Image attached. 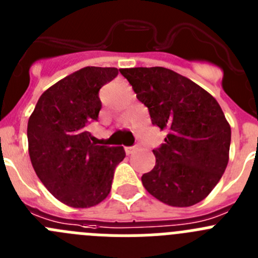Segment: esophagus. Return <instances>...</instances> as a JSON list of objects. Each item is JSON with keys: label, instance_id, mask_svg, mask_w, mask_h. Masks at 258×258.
Returning <instances> with one entry per match:
<instances>
[{"label": "esophagus", "instance_id": "esophagus-1", "mask_svg": "<svg viewBox=\"0 0 258 258\" xmlns=\"http://www.w3.org/2000/svg\"><path fill=\"white\" fill-rule=\"evenodd\" d=\"M139 150V146L136 145V146H131V147H125V152H126V155H132L133 152H136V151Z\"/></svg>", "mask_w": 258, "mask_h": 258}]
</instances>
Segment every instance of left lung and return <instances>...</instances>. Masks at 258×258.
Segmentation results:
<instances>
[{
    "label": "left lung",
    "instance_id": "1",
    "mask_svg": "<svg viewBox=\"0 0 258 258\" xmlns=\"http://www.w3.org/2000/svg\"><path fill=\"white\" fill-rule=\"evenodd\" d=\"M151 121L166 132L153 150L156 165L143 174L147 192L169 206L188 207L211 193L229 161L231 131L220 105L207 91L172 70L120 69Z\"/></svg>",
    "mask_w": 258,
    "mask_h": 258
}]
</instances>
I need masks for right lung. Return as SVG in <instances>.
<instances>
[{"mask_svg": "<svg viewBox=\"0 0 258 258\" xmlns=\"http://www.w3.org/2000/svg\"><path fill=\"white\" fill-rule=\"evenodd\" d=\"M116 68L87 66L43 92L28 121L33 169L55 198L86 209L102 202L111 190L122 147L97 146L88 125L98 120V92L116 78Z\"/></svg>", "mask_w": 258, "mask_h": 258, "instance_id": "add662e5", "label": "right lung"}]
</instances>
